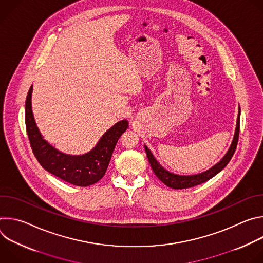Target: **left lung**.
Masks as SVG:
<instances>
[{
	"mask_svg": "<svg viewBox=\"0 0 263 263\" xmlns=\"http://www.w3.org/2000/svg\"><path fill=\"white\" fill-rule=\"evenodd\" d=\"M239 121H240V108L238 109V118H237V123H236V129H235V133H234V137L232 140V143L228 149V152L226 153L221 160L219 162H217L214 166H212L211 168L207 170L206 172H203L201 174L198 175H192V176H181V175H176L173 173H170L168 171H166L165 168H163L158 161L155 159V157L153 156V154L151 153V151L147 148L146 145H144L145 148V153L148 159L149 164H151V167L153 170V172L155 173V175L157 176V178L163 182L166 186L171 187V189L174 190H183V189H190V187L199 185L201 183H204L206 181H208L209 179H211L212 177H214L215 175H217L224 166H226L229 161L231 160L236 146H237V142H238V136H239Z\"/></svg>",
	"mask_w": 263,
	"mask_h": 263,
	"instance_id": "1",
	"label": "left lung"
}]
</instances>
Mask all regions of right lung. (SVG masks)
<instances>
[{"label": "right lung", "mask_w": 263, "mask_h": 263, "mask_svg": "<svg viewBox=\"0 0 263 263\" xmlns=\"http://www.w3.org/2000/svg\"><path fill=\"white\" fill-rule=\"evenodd\" d=\"M32 86L26 98L25 122L37 161L46 171L72 185L89 186L100 181L106 173L119 138L128 128V121H121L106 131L90 152L78 156L63 154L44 139L36 126L31 105Z\"/></svg>", "instance_id": "1"}]
</instances>
